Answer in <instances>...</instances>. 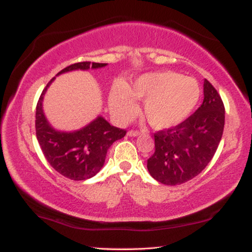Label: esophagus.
Wrapping results in <instances>:
<instances>
[{
  "label": "esophagus",
  "mask_w": 252,
  "mask_h": 252,
  "mask_svg": "<svg viewBox=\"0 0 252 252\" xmlns=\"http://www.w3.org/2000/svg\"><path fill=\"white\" fill-rule=\"evenodd\" d=\"M140 134H141V131H138V130L127 131V136L130 137H137V136H140Z\"/></svg>",
  "instance_id": "esophagus-1"
}]
</instances>
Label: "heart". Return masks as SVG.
I'll return each mask as SVG.
<instances>
[{
	"label": "heart",
	"mask_w": 252,
	"mask_h": 252,
	"mask_svg": "<svg viewBox=\"0 0 252 252\" xmlns=\"http://www.w3.org/2000/svg\"><path fill=\"white\" fill-rule=\"evenodd\" d=\"M200 97V87L192 77L170 72L144 74L130 87L116 83L109 94L114 116L126 120L136 112V99H144L143 114L151 126L164 129L178 125L190 114Z\"/></svg>",
	"instance_id": "1"
}]
</instances>
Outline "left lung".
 <instances>
[{"label":"left lung","mask_w":252,"mask_h":252,"mask_svg":"<svg viewBox=\"0 0 252 252\" xmlns=\"http://www.w3.org/2000/svg\"><path fill=\"white\" fill-rule=\"evenodd\" d=\"M204 99L178 126L154 133L155 152L147 160L151 176L164 185H180L196 177L217 151L225 125V107L214 86L204 80Z\"/></svg>","instance_id":"8db88e82"}]
</instances>
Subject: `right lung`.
Returning <instances> with one entry per match:
<instances>
[{"label": "right lung", "mask_w": 252, "mask_h": 252, "mask_svg": "<svg viewBox=\"0 0 252 252\" xmlns=\"http://www.w3.org/2000/svg\"><path fill=\"white\" fill-rule=\"evenodd\" d=\"M107 63L82 62L67 66L57 74L81 69H97ZM42 91L36 105L35 129L36 138L47 161L57 172L72 180H86L97 175L105 163L108 148L114 141L126 136V131L113 126L102 118L98 116L89 125L76 131L56 130L45 118L43 112V98L48 87Z\"/></svg>", "instance_id": "add662e5"}]
</instances>
